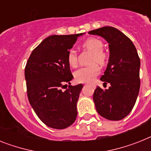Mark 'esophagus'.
<instances>
[{
	"label": "esophagus",
	"mask_w": 151,
	"mask_h": 151,
	"mask_svg": "<svg viewBox=\"0 0 151 151\" xmlns=\"http://www.w3.org/2000/svg\"><path fill=\"white\" fill-rule=\"evenodd\" d=\"M87 84H88V83H85V85H87Z\"/></svg>",
	"instance_id": "obj_1"
}]
</instances>
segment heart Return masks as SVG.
I'll return each mask as SVG.
<instances>
[{
  "label": "heart",
  "instance_id": "b5f03b06",
  "mask_svg": "<svg viewBox=\"0 0 151 151\" xmlns=\"http://www.w3.org/2000/svg\"><path fill=\"white\" fill-rule=\"evenodd\" d=\"M83 47L86 48L87 50L92 53L91 64L87 67H83L76 70L74 73V78L76 81L81 83H87L91 82L93 78L100 73L99 66L95 64L96 62L97 64L101 66H104L107 61V54L105 53L104 48V43L99 38L96 37H90L83 42ZM68 62L70 67L75 68L78 65V54L74 50H70L68 54Z\"/></svg>",
  "mask_w": 151,
  "mask_h": 151
}]
</instances>
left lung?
I'll return each mask as SVG.
<instances>
[{
	"instance_id": "left-lung-1",
	"label": "left lung",
	"mask_w": 151,
	"mask_h": 151,
	"mask_svg": "<svg viewBox=\"0 0 151 151\" xmlns=\"http://www.w3.org/2000/svg\"><path fill=\"white\" fill-rule=\"evenodd\" d=\"M99 35L109 44L110 58L101 81L111 87L104 91L97 87L93 100L101 116L120 121L132 111L140 90V60L137 49L129 37L113 27H103L89 31Z\"/></svg>"
}]
</instances>
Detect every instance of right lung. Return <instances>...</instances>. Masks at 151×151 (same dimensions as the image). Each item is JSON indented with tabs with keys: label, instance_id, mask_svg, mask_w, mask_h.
<instances>
[{
	"label": "right lung",
	"instance_id": "obj_1",
	"mask_svg": "<svg viewBox=\"0 0 151 151\" xmlns=\"http://www.w3.org/2000/svg\"><path fill=\"white\" fill-rule=\"evenodd\" d=\"M82 35L48 37L34 49L27 62L24 75L29 102L40 121L51 128H67L77 118L83 85H70L73 77L68 54ZM64 88L67 89L63 91Z\"/></svg>",
	"mask_w": 151,
	"mask_h": 151
}]
</instances>
